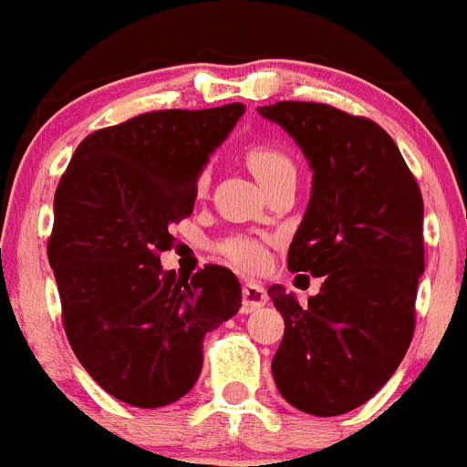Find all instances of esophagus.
Here are the masks:
<instances>
[{
  "label": "esophagus",
  "instance_id": "34e87169",
  "mask_svg": "<svg viewBox=\"0 0 467 467\" xmlns=\"http://www.w3.org/2000/svg\"><path fill=\"white\" fill-rule=\"evenodd\" d=\"M267 304V290L263 288L261 284H254V281H247L243 284V311L252 313L256 308L265 306Z\"/></svg>",
  "mask_w": 467,
  "mask_h": 467
}]
</instances>
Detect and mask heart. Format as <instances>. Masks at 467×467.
Masks as SVG:
<instances>
[{
    "label": "heart",
    "mask_w": 467,
    "mask_h": 467,
    "mask_svg": "<svg viewBox=\"0 0 467 467\" xmlns=\"http://www.w3.org/2000/svg\"><path fill=\"white\" fill-rule=\"evenodd\" d=\"M249 168L256 174L258 182L263 186L272 183L275 179L285 177V174H295V163L288 154H285L281 147L270 145V142H256V145L249 150L247 154ZM211 172L209 170H202L200 177H197V188L204 191L209 186ZM218 254L234 265L240 272H261L267 267V247L261 238L247 234H234L229 238L220 240L218 243Z\"/></svg>",
    "instance_id": "b5f03b06"
}]
</instances>
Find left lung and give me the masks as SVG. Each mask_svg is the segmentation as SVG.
Returning a JSON list of instances; mask_svg holds the SVG:
<instances>
[{
  "label": "left lung",
  "mask_w": 467,
  "mask_h": 467,
  "mask_svg": "<svg viewBox=\"0 0 467 467\" xmlns=\"http://www.w3.org/2000/svg\"><path fill=\"white\" fill-rule=\"evenodd\" d=\"M258 113L293 136L313 170L288 270L325 281L306 306L284 285L267 288L285 322L272 375L295 409L343 415L390 379L413 338L422 192L372 119L316 101H276Z\"/></svg>",
  "instance_id": "1"
}]
</instances>
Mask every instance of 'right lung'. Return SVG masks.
<instances>
[{
    "label": "right lung",
    "instance_id": "1",
    "mask_svg": "<svg viewBox=\"0 0 467 467\" xmlns=\"http://www.w3.org/2000/svg\"><path fill=\"white\" fill-rule=\"evenodd\" d=\"M243 113L235 101L136 115L83 138L58 182L47 256L63 327L88 375L124 404L182 400L202 372L204 336L243 302L227 267L206 265L188 281L159 256Z\"/></svg>",
    "mask_w": 467,
    "mask_h": 467
}]
</instances>
